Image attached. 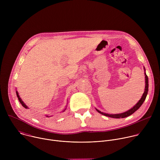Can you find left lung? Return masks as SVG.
I'll list each match as a JSON object with an SVG mask.
<instances>
[{"label":"left lung","instance_id":"obj_1","mask_svg":"<svg viewBox=\"0 0 160 160\" xmlns=\"http://www.w3.org/2000/svg\"><path fill=\"white\" fill-rule=\"evenodd\" d=\"M144 75H145V89H144V92L141 98V99L138 102L133 108H132L131 109H130L129 110L124 112H122V113H118V114H108V113H106V112H101V111H99V109H98L97 108H96V111L101 113V115H103L106 117H111V118H123L125 117H127L132 114L135 112L137 110H138L141 106V105L143 104L144 101H145L146 96L148 95V87H149V84H148V77L146 73V70H145V68L144 67Z\"/></svg>","mask_w":160,"mask_h":160}]
</instances>
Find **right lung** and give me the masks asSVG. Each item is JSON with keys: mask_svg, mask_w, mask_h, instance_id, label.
I'll list each match as a JSON object with an SVG mask.
<instances>
[{"mask_svg": "<svg viewBox=\"0 0 160 160\" xmlns=\"http://www.w3.org/2000/svg\"><path fill=\"white\" fill-rule=\"evenodd\" d=\"M16 95H17V97H18V100L19 101V102H20V103L21 104V105L22 106H23L25 108H26V109H28V107L24 103V102L23 101H22V99H21V98L19 97V94H18V91L16 90ZM66 107H67V106H66V108L61 111V112H64V111H65V110H66ZM45 117H46L47 118H49V117H52V116H49L48 115H45Z\"/></svg>", "mask_w": 160, "mask_h": 160, "instance_id": "1", "label": "right lung"}]
</instances>
